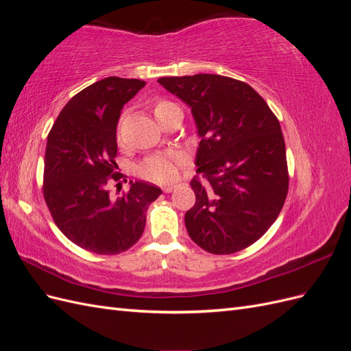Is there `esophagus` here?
<instances>
[{
	"label": "esophagus",
	"mask_w": 351,
	"mask_h": 351,
	"mask_svg": "<svg viewBox=\"0 0 351 351\" xmlns=\"http://www.w3.org/2000/svg\"><path fill=\"white\" fill-rule=\"evenodd\" d=\"M176 187H177V186H169V184H168V186H164V187H162V190H164L165 193H171Z\"/></svg>",
	"instance_id": "1"
}]
</instances>
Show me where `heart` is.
Returning <instances> with one entry per match:
<instances>
[{
    "instance_id": "1",
    "label": "heart",
    "mask_w": 351,
    "mask_h": 351,
    "mask_svg": "<svg viewBox=\"0 0 351 351\" xmlns=\"http://www.w3.org/2000/svg\"><path fill=\"white\" fill-rule=\"evenodd\" d=\"M177 105L165 101V99H156L152 104V112L158 121L164 120L165 117L171 112ZM186 164V155L177 151L156 154L149 158H146L141 165V176L149 182L165 184L171 183L178 177L180 169Z\"/></svg>"
}]
</instances>
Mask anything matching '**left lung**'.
<instances>
[{
	"instance_id": "obj_1",
	"label": "left lung",
	"mask_w": 351,
	"mask_h": 351,
	"mask_svg": "<svg viewBox=\"0 0 351 351\" xmlns=\"http://www.w3.org/2000/svg\"><path fill=\"white\" fill-rule=\"evenodd\" d=\"M158 83L192 108L200 137L190 182L196 202L184 217L190 239L214 254L249 247L278 218L289 193L278 119L236 79L195 74Z\"/></svg>"
}]
</instances>
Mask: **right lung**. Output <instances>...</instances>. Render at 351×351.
Listing matches in <instances>:
<instances>
[{
	"label": "right lung",
	"mask_w": 351,
	"mask_h": 351,
	"mask_svg": "<svg viewBox=\"0 0 351 351\" xmlns=\"http://www.w3.org/2000/svg\"><path fill=\"white\" fill-rule=\"evenodd\" d=\"M139 79L105 77L66 104L48 134L44 197L57 227L79 247L98 254H119L141 239L146 210L162 190L130 182L120 197L110 193L119 180L117 123L124 104L139 92ZM121 184H117V192Z\"/></svg>",
	"instance_id": "obj_1"
}]
</instances>
